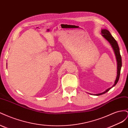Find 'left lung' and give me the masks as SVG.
<instances>
[{"mask_svg": "<svg viewBox=\"0 0 128 128\" xmlns=\"http://www.w3.org/2000/svg\"><path fill=\"white\" fill-rule=\"evenodd\" d=\"M102 36L110 42V45L112 46V48H113L114 50V52L116 56V61H117V76H116V80H115L114 84H113V86L110 88H107V90H106L102 93H100V94H94V95H95V96H100V95L104 94L105 93L107 92L108 91H109L110 89H111L112 88L116 86V84L118 82L119 78H120V72H121V69L122 67V58H121V54H120V48H119L117 42L116 41V40L114 39V37L112 36V34H110L109 31L107 29H102Z\"/></svg>", "mask_w": 128, "mask_h": 128, "instance_id": "8db88e82", "label": "left lung"}]
</instances>
